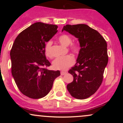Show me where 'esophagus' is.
Wrapping results in <instances>:
<instances>
[{
  "instance_id": "esophagus-1",
  "label": "esophagus",
  "mask_w": 123,
  "mask_h": 123,
  "mask_svg": "<svg viewBox=\"0 0 123 123\" xmlns=\"http://www.w3.org/2000/svg\"><path fill=\"white\" fill-rule=\"evenodd\" d=\"M66 74V72H63V71H61V75H65V74Z\"/></svg>"
}]
</instances>
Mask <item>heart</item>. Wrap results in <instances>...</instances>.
Masks as SVG:
<instances>
[{"instance_id":"b5f03b06","label":"heart","mask_w":123,"mask_h":123,"mask_svg":"<svg viewBox=\"0 0 123 123\" xmlns=\"http://www.w3.org/2000/svg\"><path fill=\"white\" fill-rule=\"evenodd\" d=\"M58 40L61 44L63 46H69V50L73 53L77 54L79 53L80 50V44L76 42L72 43V38L69 35L66 34H62L60 35L58 38ZM52 42L48 41L45 45V54L48 57H51L50 50L51 47ZM74 63V58L71 55L63 56V57H58L55 59L53 62V66L56 70H65L72 66Z\"/></svg>"}]
</instances>
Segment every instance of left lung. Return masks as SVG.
I'll list each match as a JSON object with an SVG mask.
<instances>
[{"instance_id":"8db88e82","label":"left lung","mask_w":123,"mask_h":123,"mask_svg":"<svg viewBox=\"0 0 123 123\" xmlns=\"http://www.w3.org/2000/svg\"><path fill=\"white\" fill-rule=\"evenodd\" d=\"M63 30L78 38L81 47L77 62L68 71L73 81L67 89L73 97L84 99L93 95L102 83L108 62L106 42L98 31L86 24L66 25Z\"/></svg>"}]
</instances>
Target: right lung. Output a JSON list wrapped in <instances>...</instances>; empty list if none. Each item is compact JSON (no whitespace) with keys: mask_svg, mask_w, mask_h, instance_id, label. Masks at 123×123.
I'll return each instance as SVG.
<instances>
[{"mask_svg":"<svg viewBox=\"0 0 123 123\" xmlns=\"http://www.w3.org/2000/svg\"><path fill=\"white\" fill-rule=\"evenodd\" d=\"M58 26L36 22L21 32L10 51L12 73L22 94L32 99L47 95L60 70L47 69L45 45L57 32Z\"/></svg>","mask_w":123,"mask_h":123,"instance_id":"1","label":"right lung"}]
</instances>
